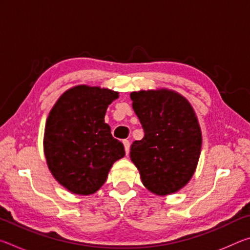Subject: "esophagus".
Returning a JSON list of instances; mask_svg holds the SVG:
<instances>
[{"label": "esophagus", "instance_id": "esophagus-1", "mask_svg": "<svg viewBox=\"0 0 250 250\" xmlns=\"http://www.w3.org/2000/svg\"><path fill=\"white\" fill-rule=\"evenodd\" d=\"M124 146H125V154H129V151H130V142L128 140H124Z\"/></svg>", "mask_w": 250, "mask_h": 250}]
</instances>
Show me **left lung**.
<instances>
[{
	"instance_id": "left-lung-1",
	"label": "left lung",
	"mask_w": 250,
	"mask_h": 250,
	"mask_svg": "<svg viewBox=\"0 0 250 250\" xmlns=\"http://www.w3.org/2000/svg\"><path fill=\"white\" fill-rule=\"evenodd\" d=\"M132 108L145 130L131 145L130 158L143 185L166 196L183 188L195 173L202 131L189 101L167 88L133 91Z\"/></svg>"
}]
</instances>
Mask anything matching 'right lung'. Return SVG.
I'll list each match as a JSON object with an SVG mask.
<instances>
[{
	"instance_id": "1",
	"label": "right lung",
	"mask_w": 250,
	"mask_h": 250,
	"mask_svg": "<svg viewBox=\"0 0 250 250\" xmlns=\"http://www.w3.org/2000/svg\"><path fill=\"white\" fill-rule=\"evenodd\" d=\"M119 92L77 84L59 97L45 125L44 154L52 175L73 194L91 195L104 185L125 147L111 135L105 111Z\"/></svg>"
}]
</instances>
